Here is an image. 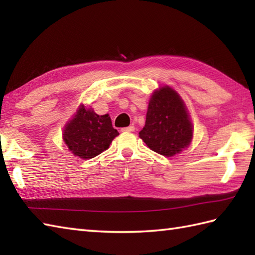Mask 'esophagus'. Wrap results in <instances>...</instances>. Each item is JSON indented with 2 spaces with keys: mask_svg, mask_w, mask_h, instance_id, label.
<instances>
[{
  "mask_svg": "<svg viewBox=\"0 0 255 255\" xmlns=\"http://www.w3.org/2000/svg\"><path fill=\"white\" fill-rule=\"evenodd\" d=\"M123 132H132L134 131V126H129V127H124L122 128Z\"/></svg>",
  "mask_w": 255,
  "mask_h": 255,
  "instance_id": "34e87169",
  "label": "esophagus"
}]
</instances>
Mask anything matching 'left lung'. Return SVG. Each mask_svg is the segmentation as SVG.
I'll list each match as a JSON object with an SVG mask.
<instances>
[{"label": "left lung", "instance_id": "8db88e82", "mask_svg": "<svg viewBox=\"0 0 255 255\" xmlns=\"http://www.w3.org/2000/svg\"><path fill=\"white\" fill-rule=\"evenodd\" d=\"M139 137L151 150L167 158L188 147L193 138V124L175 90L164 85L153 92Z\"/></svg>", "mask_w": 255, "mask_h": 255}]
</instances>
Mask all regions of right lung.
Instances as JSON below:
<instances>
[{"label":"right lung","mask_w":255,"mask_h":255,"mask_svg":"<svg viewBox=\"0 0 255 255\" xmlns=\"http://www.w3.org/2000/svg\"><path fill=\"white\" fill-rule=\"evenodd\" d=\"M118 134L108 114L100 116L92 108L81 105L64 126L62 136L74 155L89 160L107 150Z\"/></svg>","instance_id":"right-lung-1"}]
</instances>
